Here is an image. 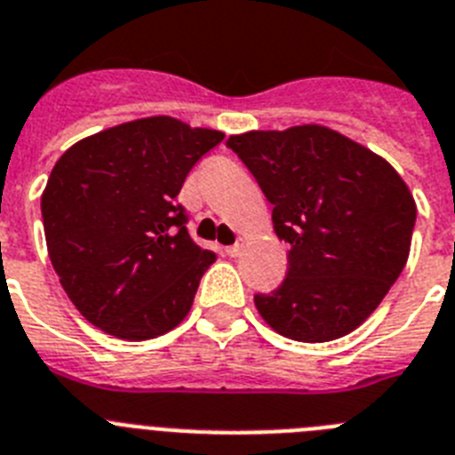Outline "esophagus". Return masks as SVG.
<instances>
[{
    "instance_id": "1",
    "label": "esophagus",
    "mask_w": 455,
    "mask_h": 455,
    "mask_svg": "<svg viewBox=\"0 0 455 455\" xmlns=\"http://www.w3.org/2000/svg\"><path fill=\"white\" fill-rule=\"evenodd\" d=\"M240 251H243V243L228 244V247H227V254L231 256V259H235V256H240Z\"/></svg>"
}]
</instances>
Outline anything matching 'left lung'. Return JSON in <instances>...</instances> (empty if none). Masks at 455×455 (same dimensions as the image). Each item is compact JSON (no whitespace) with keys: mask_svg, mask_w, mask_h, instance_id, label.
<instances>
[{"mask_svg":"<svg viewBox=\"0 0 455 455\" xmlns=\"http://www.w3.org/2000/svg\"><path fill=\"white\" fill-rule=\"evenodd\" d=\"M227 146L272 204L288 270L272 293H256L263 321L295 341L353 331L405 267L417 205L389 162L323 125L254 130Z\"/></svg>","mask_w":455,"mask_h":455,"instance_id":"left-lung-1","label":"left lung"}]
</instances>
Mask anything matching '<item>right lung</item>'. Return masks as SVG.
Masks as SVG:
<instances>
[{
    "label": "right lung",
    "instance_id": "add662e5",
    "mask_svg": "<svg viewBox=\"0 0 455 455\" xmlns=\"http://www.w3.org/2000/svg\"><path fill=\"white\" fill-rule=\"evenodd\" d=\"M224 140L172 116L116 125L59 157L41 196L47 251L91 325L146 341L173 330L215 263L176 201L189 169Z\"/></svg>",
    "mask_w": 455,
    "mask_h": 455
}]
</instances>
